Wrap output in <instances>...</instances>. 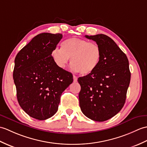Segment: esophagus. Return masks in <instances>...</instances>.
Wrapping results in <instances>:
<instances>
[{
    "label": "esophagus",
    "instance_id": "1",
    "mask_svg": "<svg viewBox=\"0 0 147 147\" xmlns=\"http://www.w3.org/2000/svg\"><path fill=\"white\" fill-rule=\"evenodd\" d=\"M77 81V77L76 76H74V82H76Z\"/></svg>",
    "mask_w": 147,
    "mask_h": 147
}]
</instances>
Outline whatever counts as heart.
I'll return each instance as SVG.
<instances>
[{
	"label": "heart",
	"instance_id": "1",
	"mask_svg": "<svg viewBox=\"0 0 147 147\" xmlns=\"http://www.w3.org/2000/svg\"><path fill=\"white\" fill-rule=\"evenodd\" d=\"M51 57L55 65L60 68L66 67L71 57L73 70L86 76L93 72L97 68L100 60L101 51L99 45L95 43L71 38L61 43V49H53Z\"/></svg>",
	"mask_w": 147,
	"mask_h": 147
}]
</instances>
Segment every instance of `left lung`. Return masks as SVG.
<instances>
[{"label": "left lung", "mask_w": 147, "mask_h": 147, "mask_svg": "<svg viewBox=\"0 0 147 147\" xmlns=\"http://www.w3.org/2000/svg\"><path fill=\"white\" fill-rule=\"evenodd\" d=\"M85 36L99 45L101 57L93 72L78 79L81 87L80 107L88 118L102 122L115 116L125 103L131 78L129 61L125 53L107 36Z\"/></svg>", "instance_id": "8db88e82"}]
</instances>
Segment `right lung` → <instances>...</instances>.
<instances>
[{"label":"right lung","instance_id":"obj_1","mask_svg":"<svg viewBox=\"0 0 147 147\" xmlns=\"http://www.w3.org/2000/svg\"><path fill=\"white\" fill-rule=\"evenodd\" d=\"M63 36L43 32L22 48L14 60L13 79L21 108L38 120L53 116L60 96L73 82L71 73L58 67L51 57Z\"/></svg>","mask_w":147,"mask_h":147}]
</instances>
